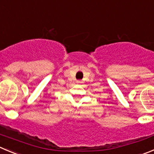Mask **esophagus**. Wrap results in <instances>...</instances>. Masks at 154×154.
I'll list each match as a JSON object with an SVG mask.
<instances>
[{
    "label": "esophagus",
    "instance_id": "1",
    "mask_svg": "<svg viewBox=\"0 0 154 154\" xmlns=\"http://www.w3.org/2000/svg\"><path fill=\"white\" fill-rule=\"evenodd\" d=\"M77 84H82V81L81 80H77Z\"/></svg>",
    "mask_w": 154,
    "mask_h": 154
}]
</instances>
